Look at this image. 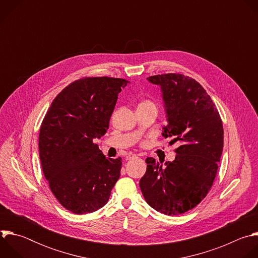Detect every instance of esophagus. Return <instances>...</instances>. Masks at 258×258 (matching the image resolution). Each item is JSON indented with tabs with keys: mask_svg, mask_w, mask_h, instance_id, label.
<instances>
[{
	"mask_svg": "<svg viewBox=\"0 0 258 258\" xmlns=\"http://www.w3.org/2000/svg\"><path fill=\"white\" fill-rule=\"evenodd\" d=\"M137 155L136 154H133V153H131V154H128L127 156H126V160H130V159H132V158H134V157H136Z\"/></svg>",
	"mask_w": 258,
	"mask_h": 258,
	"instance_id": "obj_1",
	"label": "esophagus"
}]
</instances>
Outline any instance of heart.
<instances>
[{
  "instance_id": "obj_1",
  "label": "heart",
  "mask_w": 258,
  "mask_h": 258,
  "mask_svg": "<svg viewBox=\"0 0 258 258\" xmlns=\"http://www.w3.org/2000/svg\"><path fill=\"white\" fill-rule=\"evenodd\" d=\"M139 106H155V104L150 100H144L139 104Z\"/></svg>"
}]
</instances>
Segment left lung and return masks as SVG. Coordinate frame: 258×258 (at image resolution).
Listing matches in <instances>:
<instances>
[{"label": "left lung", "mask_w": 258, "mask_h": 258, "mask_svg": "<svg viewBox=\"0 0 258 258\" xmlns=\"http://www.w3.org/2000/svg\"><path fill=\"white\" fill-rule=\"evenodd\" d=\"M147 80L162 91L167 115L162 137L179 146L175 159L165 166L152 157L146 159L140 188L152 208L178 215L196 207L210 191L223 153V121L210 96L194 79L165 73Z\"/></svg>", "instance_id": "obj_1"}]
</instances>
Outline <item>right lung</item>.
Segmentation results:
<instances>
[{
  "instance_id": "obj_1",
  "label": "right lung",
  "mask_w": 258,
  "mask_h": 258,
  "mask_svg": "<svg viewBox=\"0 0 258 258\" xmlns=\"http://www.w3.org/2000/svg\"><path fill=\"white\" fill-rule=\"evenodd\" d=\"M127 83L108 77L75 81L57 95L43 119V172L56 199L73 213L103 207L119 178L121 158H106L94 139L107 132L118 93Z\"/></svg>"
}]
</instances>
